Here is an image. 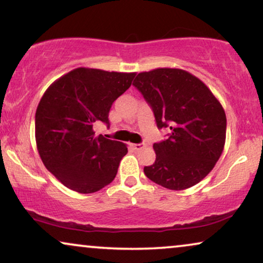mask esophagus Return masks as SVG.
<instances>
[{
  "mask_svg": "<svg viewBox=\"0 0 263 263\" xmlns=\"http://www.w3.org/2000/svg\"><path fill=\"white\" fill-rule=\"evenodd\" d=\"M132 146H133V149L135 150H142V149H144V147L146 146V144H144V143H139V144H132Z\"/></svg>",
  "mask_w": 263,
  "mask_h": 263,
  "instance_id": "1",
  "label": "esophagus"
}]
</instances>
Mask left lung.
Instances as JSON below:
<instances>
[{"label":"left lung","mask_w":263,"mask_h":263,"mask_svg":"<svg viewBox=\"0 0 263 263\" xmlns=\"http://www.w3.org/2000/svg\"><path fill=\"white\" fill-rule=\"evenodd\" d=\"M133 86L153 109L157 127H169L168 138L154 144L156 161L144 167L147 179L173 191L204 179L223 153L227 117L204 82L181 69L140 72Z\"/></svg>","instance_id":"left-lung-1"}]
</instances>
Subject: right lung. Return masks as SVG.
Returning a JSON list of instances; mask_svg holds the SVG:
<instances>
[{
  "instance_id": "1",
  "label": "right lung",
  "mask_w": 263,
  "mask_h": 263,
  "mask_svg": "<svg viewBox=\"0 0 263 263\" xmlns=\"http://www.w3.org/2000/svg\"><path fill=\"white\" fill-rule=\"evenodd\" d=\"M135 72L77 68L47 88L35 112V140L40 158L65 187L94 193L117 175L127 147L95 136L94 125L109 126L113 102L130 88Z\"/></svg>"
}]
</instances>
